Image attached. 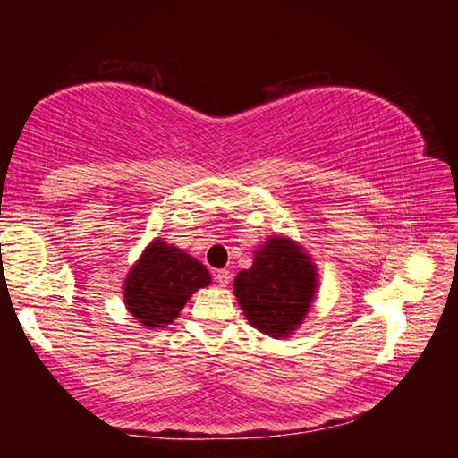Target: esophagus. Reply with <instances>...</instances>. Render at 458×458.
Instances as JSON below:
<instances>
[{"instance_id": "obj_1", "label": "esophagus", "mask_w": 458, "mask_h": 458, "mask_svg": "<svg viewBox=\"0 0 458 458\" xmlns=\"http://www.w3.org/2000/svg\"><path fill=\"white\" fill-rule=\"evenodd\" d=\"M214 278H216V283H218L220 286H228L230 284V270H226V268H222V270H216V275H214Z\"/></svg>"}]
</instances>
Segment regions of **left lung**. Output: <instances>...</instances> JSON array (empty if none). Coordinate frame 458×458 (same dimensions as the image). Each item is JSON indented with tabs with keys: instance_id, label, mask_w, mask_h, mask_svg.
I'll return each mask as SVG.
<instances>
[{
	"instance_id": "obj_1",
	"label": "left lung",
	"mask_w": 458,
	"mask_h": 458,
	"mask_svg": "<svg viewBox=\"0 0 458 458\" xmlns=\"http://www.w3.org/2000/svg\"><path fill=\"white\" fill-rule=\"evenodd\" d=\"M315 275L311 260L293 240L273 236L254 254L252 267L238 273L234 294L252 327L284 337L309 311Z\"/></svg>"
}]
</instances>
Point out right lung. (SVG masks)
<instances>
[{"label":"right lung","instance_id":"1","mask_svg":"<svg viewBox=\"0 0 458 458\" xmlns=\"http://www.w3.org/2000/svg\"><path fill=\"white\" fill-rule=\"evenodd\" d=\"M210 281V273L199 260L155 240L131 268L125 281V303L139 323L164 327L180 315L191 294Z\"/></svg>","mask_w":458,"mask_h":458}]
</instances>
